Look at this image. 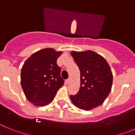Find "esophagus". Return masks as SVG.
Returning <instances> with one entry per match:
<instances>
[{
  "label": "esophagus",
  "mask_w": 135,
  "mask_h": 135,
  "mask_svg": "<svg viewBox=\"0 0 135 135\" xmlns=\"http://www.w3.org/2000/svg\"><path fill=\"white\" fill-rule=\"evenodd\" d=\"M70 81H71V78H68L66 80H65V82H66V84H69V83L70 82Z\"/></svg>",
  "instance_id": "obj_1"
}]
</instances>
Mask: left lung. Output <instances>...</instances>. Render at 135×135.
Returning <instances> with one entry per match:
<instances>
[{"label":"left lung","mask_w":135,"mask_h":135,"mask_svg":"<svg viewBox=\"0 0 135 135\" xmlns=\"http://www.w3.org/2000/svg\"><path fill=\"white\" fill-rule=\"evenodd\" d=\"M71 56L80 71V87L78 93L70 95L77 108L90 110L101 105L111 91L112 70L102 56L94 51H72Z\"/></svg>","instance_id":"1"}]
</instances>
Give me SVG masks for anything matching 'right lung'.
I'll return each mask as SVG.
<instances>
[{"label":"right lung","mask_w":135,"mask_h":135,"mask_svg":"<svg viewBox=\"0 0 135 135\" xmlns=\"http://www.w3.org/2000/svg\"><path fill=\"white\" fill-rule=\"evenodd\" d=\"M61 52L51 48L32 54L21 71V84L26 98L36 106L48 105L64 85L61 68L57 64Z\"/></svg>","instance_id":"1"}]
</instances>
